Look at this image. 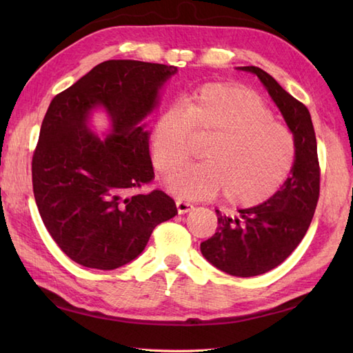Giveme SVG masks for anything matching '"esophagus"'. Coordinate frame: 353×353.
I'll list each match as a JSON object with an SVG mask.
<instances>
[{
	"instance_id": "esophagus-1",
	"label": "esophagus",
	"mask_w": 353,
	"mask_h": 353,
	"mask_svg": "<svg viewBox=\"0 0 353 353\" xmlns=\"http://www.w3.org/2000/svg\"><path fill=\"white\" fill-rule=\"evenodd\" d=\"M176 206H177V212H179V214L190 212L191 209L194 208L191 203H188V201H183V200H177V201H176Z\"/></svg>"
}]
</instances>
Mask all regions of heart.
<instances>
[{
    "label": "heart",
    "instance_id": "obj_1",
    "mask_svg": "<svg viewBox=\"0 0 353 353\" xmlns=\"http://www.w3.org/2000/svg\"><path fill=\"white\" fill-rule=\"evenodd\" d=\"M192 138L209 137L203 162L170 177L177 196H219L229 205L253 208L274 197L296 163L297 145L287 125L252 89L236 83H208L186 95L181 108L157 118L152 153L162 174L177 171L192 154Z\"/></svg>",
    "mask_w": 353,
    "mask_h": 353
}]
</instances>
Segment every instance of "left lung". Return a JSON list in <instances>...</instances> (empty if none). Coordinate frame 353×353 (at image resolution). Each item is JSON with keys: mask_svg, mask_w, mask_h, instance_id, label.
Segmentation results:
<instances>
[{"mask_svg": "<svg viewBox=\"0 0 353 353\" xmlns=\"http://www.w3.org/2000/svg\"><path fill=\"white\" fill-rule=\"evenodd\" d=\"M239 70L256 74L297 145L294 168L279 192L259 206L239 209L234 219L215 211L216 232L200 244L201 254L214 267L232 276L250 277L282 264L301 244L317 208L320 167L316 133L305 104L258 66Z\"/></svg>", "mask_w": 353, "mask_h": 353, "instance_id": "8db88e82", "label": "left lung"}]
</instances>
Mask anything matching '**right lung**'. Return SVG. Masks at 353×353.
<instances>
[{"label":"right lung","instance_id":"obj_1","mask_svg":"<svg viewBox=\"0 0 353 353\" xmlns=\"http://www.w3.org/2000/svg\"><path fill=\"white\" fill-rule=\"evenodd\" d=\"M176 72L172 65L108 61L50 103L33 153V192L51 238L77 264H127L145 249L157 224L177 214L163 191L133 192L154 177L150 132L141 121ZM95 107L106 108L112 123L104 140L87 127Z\"/></svg>","mask_w":353,"mask_h":353}]
</instances>
